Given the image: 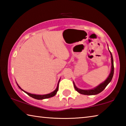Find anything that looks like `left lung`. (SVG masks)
I'll return each instance as SVG.
<instances>
[{"instance_id": "8db88e82", "label": "left lung", "mask_w": 126, "mask_h": 126, "mask_svg": "<svg viewBox=\"0 0 126 126\" xmlns=\"http://www.w3.org/2000/svg\"><path fill=\"white\" fill-rule=\"evenodd\" d=\"M110 52V55H111V62H112V68H111V71H110V74L109 76L107 78V79L104 81V82L102 83L101 84H99L98 86H97L96 88H94L93 89H90V90H83V89H79L77 88L76 86L74 84V88H75L76 90L78 92V93H79L82 94H84V95H95L99 93H101V92L103 91L104 89H105L107 86L108 84V83L111 81L112 79L113 78V76L114 74V64H113V59L112 54L111 52Z\"/></svg>"}]
</instances>
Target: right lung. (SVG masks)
I'll use <instances>...</instances> for the list:
<instances>
[{
	"instance_id": "add662e5",
	"label": "right lung",
	"mask_w": 126,
	"mask_h": 126,
	"mask_svg": "<svg viewBox=\"0 0 126 126\" xmlns=\"http://www.w3.org/2000/svg\"><path fill=\"white\" fill-rule=\"evenodd\" d=\"M59 82L58 83V86H57V87L56 89H55V91H54L53 92L50 93L49 94H44V95H37V94H31V93H28L27 92H25L24 91H23V89H21L20 87L18 86L19 88L20 89H22L23 91H24L25 93H26L28 95H29L30 97L33 98H35V99H46V98H50V97H52L53 96H54V95L56 94L57 92H58V87H59Z\"/></svg>"
}]
</instances>
